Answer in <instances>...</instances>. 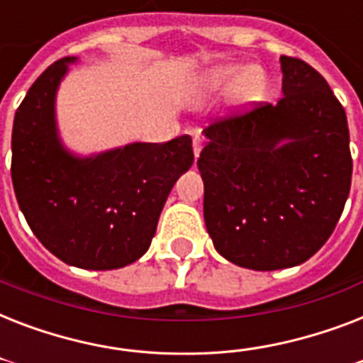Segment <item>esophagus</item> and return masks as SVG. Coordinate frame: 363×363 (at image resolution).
<instances>
[{"instance_id": "obj_1", "label": "esophagus", "mask_w": 363, "mask_h": 363, "mask_svg": "<svg viewBox=\"0 0 363 363\" xmlns=\"http://www.w3.org/2000/svg\"><path fill=\"white\" fill-rule=\"evenodd\" d=\"M192 147H194V156L198 158L199 152H201V148H203V139L199 135L194 137V143H192Z\"/></svg>"}]
</instances>
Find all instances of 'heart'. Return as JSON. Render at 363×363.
Returning a JSON list of instances; mask_svg holds the SVG:
<instances>
[{
  "mask_svg": "<svg viewBox=\"0 0 363 363\" xmlns=\"http://www.w3.org/2000/svg\"><path fill=\"white\" fill-rule=\"evenodd\" d=\"M199 88L205 94H222L230 88L238 86L242 99H256L264 92V77L262 73L242 65H216L199 77Z\"/></svg>",
  "mask_w": 363,
  "mask_h": 363,
  "instance_id": "b5f03b06",
  "label": "heart"
}]
</instances>
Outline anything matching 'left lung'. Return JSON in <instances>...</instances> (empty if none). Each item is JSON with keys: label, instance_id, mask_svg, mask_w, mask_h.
I'll return each instance as SVG.
<instances>
[{"label": "left lung", "instance_id": "8db88e82", "mask_svg": "<svg viewBox=\"0 0 363 363\" xmlns=\"http://www.w3.org/2000/svg\"><path fill=\"white\" fill-rule=\"evenodd\" d=\"M282 98L205 128L198 167L205 226L239 267L307 262L332 235L350 192L343 105L303 60L281 56Z\"/></svg>", "mask_w": 363, "mask_h": 363}]
</instances>
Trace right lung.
<instances>
[{
  "mask_svg": "<svg viewBox=\"0 0 363 363\" xmlns=\"http://www.w3.org/2000/svg\"><path fill=\"white\" fill-rule=\"evenodd\" d=\"M75 62L67 56L47 67L16 109L11 177L43 247L81 269H118L150 247L171 188L194 164L192 137L131 143L92 156L69 152L54 107Z\"/></svg>",
  "mask_w": 363,
  "mask_h": 363,
  "instance_id": "obj_1",
  "label": "right lung"
}]
</instances>
